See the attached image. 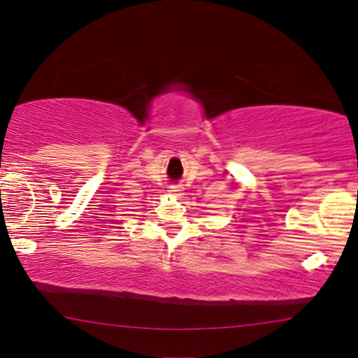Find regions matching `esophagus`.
<instances>
[{"label": "esophagus", "mask_w": 358, "mask_h": 358, "mask_svg": "<svg viewBox=\"0 0 358 358\" xmlns=\"http://www.w3.org/2000/svg\"><path fill=\"white\" fill-rule=\"evenodd\" d=\"M169 192L180 195V192H182V187H180V185H173V187H169Z\"/></svg>", "instance_id": "34e87169"}]
</instances>
